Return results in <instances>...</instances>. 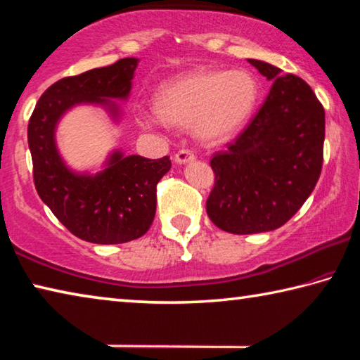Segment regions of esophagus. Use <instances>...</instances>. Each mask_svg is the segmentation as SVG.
<instances>
[{
  "label": "esophagus",
  "instance_id": "34e87169",
  "mask_svg": "<svg viewBox=\"0 0 360 360\" xmlns=\"http://www.w3.org/2000/svg\"><path fill=\"white\" fill-rule=\"evenodd\" d=\"M195 160V154L191 149H181L179 152H176L174 155V162L178 163V165H184V163H188Z\"/></svg>",
  "mask_w": 360,
  "mask_h": 360
}]
</instances>
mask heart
<instances>
[{"label":"heart","mask_w":360,"mask_h":360,"mask_svg":"<svg viewBox=\"0 0 360 360\" xmlns=\"http://www.w3.org/2000/svg\"><path fill=\"white\" fill-rule=\"evenodd\" d=\"M260 87L251 72L197 70L168 81L155 94L158 114H146L148 124L160 117L178 125L192 124L200 139L219 143L236 135L259 105Z\"/></svg>","instance_id":"b5f03b06"}]
</instances>
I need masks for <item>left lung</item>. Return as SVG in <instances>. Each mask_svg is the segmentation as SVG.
Returning a JSON list of instances; mask_svg holds the SVG:
<instances>
[{
    "label": "left lung",
    "instance_id": "1",
    "mask_svg": "<svg viewBox=\"0 0 360 360\" xmlns=\"http://www.w3.org/2000/svg\"><path fill=\"white\" fill-rule=\"evenodd\" d=\"M273 85L241 135L211 158L212 224L229 233L279 229L314 191L322 168L326 112L311 87L262 60L248 58Z\"/></svg>",
    "mask_w": 360,
    "mask_h": 360
}]
</instances>
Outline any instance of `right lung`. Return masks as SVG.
<instances>
[{
    "instance_id": "1",
    "label": "right lung",
    "mask_w": 360,
    "mask_h": 360,
    "mask_svg": "<svg viewBox=\"0 0 360 360\" xmlns=\"http://www.w3.org/2000/svg\"><path fill=\"white\" fill-rule=\"evenodd\" d=\"M138 58L63 77L51 85L28 124V146L38 195L72 235L95 245H119L149 230L157 208V184L172 162L125 155L114 149L96 173L66 165L57 146V127L70 109L101 106L115 124L122 111L114 100H129Z\"/></svg>"
}]
</instances>
